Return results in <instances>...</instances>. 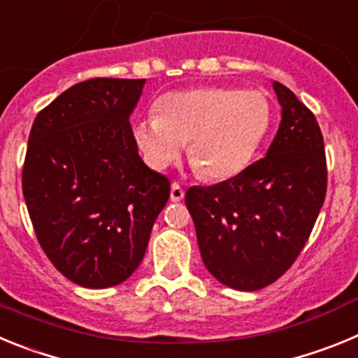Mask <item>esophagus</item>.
I'll list each match as a JSON object with an SVG mask.
<instances>
[{
	"mask_svg": "<svg viewBox=\"0 0 358 358\" xmlns=\"http://www.w3.org/2000/svg\"><path fill=\"white\" fill-rule=\"evenodd\" d=\"M182 199H185V189L177 185V182H173L172 188H170V201L179 202V201H182Z\"/></svg>",
	"mask_w": 358,
	"mask_h": 358,
	"instance_id": "esophagus-1",
	"label": "esophagus"
}]
</instances>
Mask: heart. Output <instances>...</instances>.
Returning a JSON list of instances; mask_svg holds the SVG:
<instances>
[{"label": "heart", "instance_id": "b5f03b06", "mask_svg": "<svg viewBox=\"0 0 358 358\" xmlns=\"http://www.w3.org/2000/svg\"><path fill=\"white\" fill-rule=\"evenodd\" d=\"M271 118L260 91L204 85L161 96L157 115L136 123L134 138L152 169H169L186 143L194 169L204 179L222 181L248 166Z\"/></svg>", "mask_w": 358, "mask_h": 358}]
</instances>
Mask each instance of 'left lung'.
Segmentation results:
<instances>
[{"mask_svg": "<svg viewBox=\"0 0 358 358\" xmlns=\"http://www.w3.org/2000/svg\"><path fill=\"white\" fill-rule=\"evenodd\" d=\"M281 123L265 157L215 186H192L202 262L235 290H260L294 264L327 195L324 141L315 116L296 94L273 82Z\"/></svg>", "mask_w": 358, "mask_h": 358, "instance_id": "obj_1", "label": "left lung"}]
</instances>
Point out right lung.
<instances>
[{"instance_id": "right-lung-1", "label": "right lung", "mask_w": 358, "mask_h": 358, "mask_svg": "<svg viewBox=\"0 0 358 358\" xmlns=\"http://www.w3.org/2000/svg\"><path fill=\"white\" fill-rule=\"evenodd\" d=\"M145 78H91L44 107L31 125L23 195L41 248L85 289L120 285L143 260L169 177L138 154L132 110Z\"/></svg>"}]
</instances>
